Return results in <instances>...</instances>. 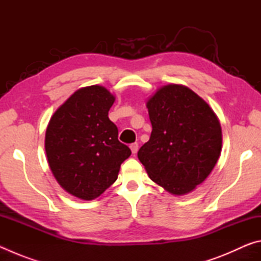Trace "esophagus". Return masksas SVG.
<instances>
[{
  "label": "esophagus",
  "instance_id": "1",
  "mask_svg": "<svg viewBox=\"0 0 261 261\" xmlns=\"http://www.w3.org/2000/svg\"><path fill=\"white\" fill-rule=\"evenodd\" d=\"M138 143H134V144H131L130 145V148H131V152H132V154H136L137 152H138Z\"/></svg>",
  "mask_w": 261,
  "mask_h": 261
}]
</instances>
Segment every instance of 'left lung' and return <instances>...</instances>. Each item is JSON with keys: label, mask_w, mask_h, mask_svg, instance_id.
Masks as SVG:
<instances>
[{"label": "left lung", "mask_w": 261, "mask_h": 261, "mask_svg": "<svg viewBox=\"0 0 261 261\" xmlns=\"http://www.w3.org/2000/svg\"><path fill=\"white\" fill-rule=\"evenodd\" d=\"M151 138L138 151L153 182L184 194L204 182L218 162L220 122L200 96L180 85L161 87L147 101Z\"/></svg>", "instance_id": "1"}]
</instances>
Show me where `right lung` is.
Returning a JSON list of instances; mask_svg holds the SVG:
<instances>
[{
    "label": "right lung",
    "instance_id": "right-lung-1",
    "mask_svg": "<svg viewBox=\"0 0 261 261\" xmlns=\"http://www.w3.org/2000/svg\"><path fill=\"white\" fill-rule=\"evenodd\" d=\"M114 101L102 86L81 88L56 110L47 126L45 148L51 173L65 191L84 200L103 193L131 155L108 117Z\"/></svg>",
    "mask_w": 261,
    "mask_h": 261
}]
</instances>
